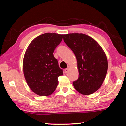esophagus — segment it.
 <instances>
[{
    "mask_svg": "<svg viewBox=\"0 0 126 126\" xmlns=\"http://www.w3.org/2000/svg\"><path fill=\"white\" fill-rule=\"evenodd\" d=\"M69 68H66V69H64V72L65 73H67V72H68V70H69Z\"/></svg>",
    "mask_w": 126,
    "mask_h": 126,
    "instance_id": "34e87169",
    "label": "esophagus"
}]
</instances>
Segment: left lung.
Instances as JSON below:
<instances>
[{
    "label": "left lung",
    "mask_w": 126,
    "mask_h": 126,
    "mask_svg": "<svg viewBox=\"0 0 126 126\" xmlns=\"http://www.w3.org/2000/svg\"><path fill=\"white\" fill-rule=\"evenodd\" d=\"M63 39L77 61L79 76L73 82L74 88L84 95L95 92L103 83L108 69L103 49L94 39L84 34H68L63 35Z\"/></svg>",
    "instance_id": "1"
}]
</instances>
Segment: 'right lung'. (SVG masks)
I'll return each instance as SVG.
<instances>
[{
	"mask_svg": "<svg viewBox=\"0 0 126 126\" xmlns=\"http://www.w3.org/2000/svg\"><path fill=\"white\" fill-rule=\"evenodd\" d=\"M62 38V34H43L31 42L25 53V79L31 90L40 96L53 93L58 84V77L63 75V70L53 55Z\"/></svg>",
	"mask_w": 126,
	"mask_h": 126,
	"instance_id": "1",
	"label": "right lung"
}]
</instances>
